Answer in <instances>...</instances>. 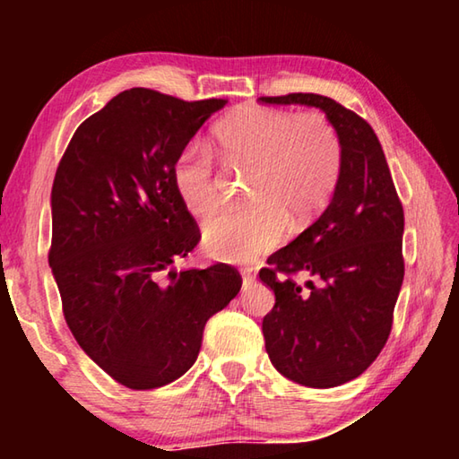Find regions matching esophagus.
I'll list each match as a JSON object with an SVG mask.
<instances>
[{
  "instance_id": "obj_1",
  "label": "esophagus",
  "mask_w": 459,
  "mask_h": 459,
  "mask_svg": "<svg viewBox=\"0 0 459 459\" xmlns=\"http://www.w3.org/2000/svg\"><path fill=\"white\" fill-rule=\"evenodd\" d=\"M240 273H243V285L248 287L255 281V269L253 267H243L240 269Z\"/></svg>"
}]
</instances>
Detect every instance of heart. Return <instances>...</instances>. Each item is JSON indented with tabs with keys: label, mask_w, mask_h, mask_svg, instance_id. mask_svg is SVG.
<instances>
[{
	"label": "heart",
	"mask_w": 459,
	"mask_h": 459,
	"mask_svg": "<svg viewBox=\"0 0 459 459\" xmlns=\"http://www.w3.org/2000/svg\"><path fill=\"white\" fill-rule=\"evenodd\" d=\"M224 166L247 178V208L222 211L202 227V243L216 259L253 261L283 238L287 227L307 229L336 192L342 139L322 113L248 107L214 127ZM174 184L192 214L204 216L221 202V176L212 150L192 142L178 155Z\"/></svg>",
	"instance_id": "1"
}]
</instances>
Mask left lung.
Wrapping results in <instances>:
<instances>
[{
  "label": "left lung",
  "instance_id": "8db88e82",
  "mask_svg": "<svg viewBox=\"0 0 459 459\" xmlns=\"http://www.w3.org/2000/svg\"><path fill=\"white\" fill-rule=\"evenodd\" d=\"M267 105L322 108L342 139L332 202L312 227L259 271L275 293L263 317L271 364L285 378L330 388L360 377L393 328L405 259V214L375 131L351 108L314 92L261 97ZM298 274L308 281L299 286Z\"/></svg>",
  "mask_w": 459,
  "mask_h": 459
}]
</instances>
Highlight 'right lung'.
Returning <instances> with one entry per match:
<instances>
[{
    "instance_id": "obj_1",
    "label": "right lung",
    "mask_w": 459,
    "mask_h": 459,
    "mask_svg": "<svg viewBox=\"0 0 459 459\" xmlns=\"http://www.w3.org/2000/svg\"><path fill=\"white\" fill-rule=\"evenodd\" d=\"M224 105L123 91L81 123L54 176L48 263L65 320L89 359L134 391L180 378L206 322L243 285L224 263L172 267L200 240L176 160Z\"/></svg>"
}]
</instances>
